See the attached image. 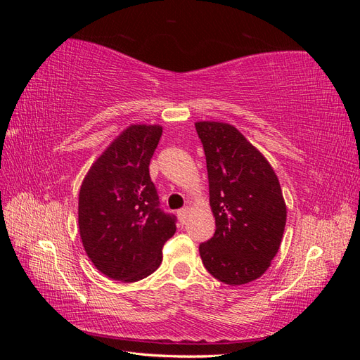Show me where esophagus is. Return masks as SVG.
Instances as JSON below:
<instances>
[{"mask_svg": "<svg viewBox=\"0 0 360 360\" xmlns=\"http://www.w3.org/2000/svg\"><path fill=\"white\" fill-rule=\"evenodd\" d=\"M177 214H179V219H180V222H186L188 221V214H189V207H184V209H181V210H179L177 212Z\"/></svg>", "mask_w": 360, "mask_h": 360, "instance_id": "1", "label": "esophagus"}]
</instances>
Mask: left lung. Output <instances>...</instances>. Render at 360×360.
<instances>
[{"instance_id":"obj_1","label":"left lung","mask_w":360,"mask_h":360,"mask_svg":"<svg viewBox=\"0 0 360 360\" xmlns=\"http://www.w3.org/2000/svg\"><path fill=\"white\" fill-rule=\"evenodd\" d=\"M209 172L214 236L200 245L202 264L217 281L243 285L258 279L278 254L287 205L269 160L238 130L197 122Z\"/></svg>"}]
</instances>
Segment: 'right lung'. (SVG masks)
Masks as SVG:
<instances>
[{"instance_id":"right-lung-1","label":"right lung","mask_w":360,"mask_h":360,"mask_svg":"<svg viewBox=\"0 0 360 360\" xmlns=\"http://www.w3.org/2000/svg\"><path fill=\"white\" fill-rule=\"evenodd\" d=\"M162 136L159 124H130L94 160L82 180L79 234L86 255L108 278L136 282L162 263L176 217L159 209L148 165Z\"/></svg>"}]
</instances>
